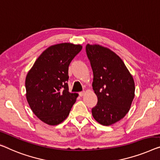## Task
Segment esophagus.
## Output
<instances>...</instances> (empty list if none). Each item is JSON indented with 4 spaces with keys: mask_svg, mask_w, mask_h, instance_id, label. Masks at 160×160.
<instances>
[{
    "mask_svg": "<svg viewBox=\"0 0 160 160\" xmlns=\"http://www.w3.org/2000/svg\"><path fill=\"white\" fill-rule=\"evenodd\" d=\"M85 91H82V92H79V95H80V97H82V96H83V95H85Z\"/></svg>",
    "mask_w": 160,
    "mask_h": 160,
    "instance_id": "1",
    "label": "esophagus"
}]
</instances>
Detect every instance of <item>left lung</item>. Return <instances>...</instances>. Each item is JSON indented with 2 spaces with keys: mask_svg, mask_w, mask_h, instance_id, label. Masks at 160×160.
Instances as JSON below:
<instances>
[{
  "mask_svg": "<svg viewBox=\"0 0 160 160\" xmlns=\"http://www.w3.org/2000/svg\"><path fill=\"white\" fill-rule=\"evenodd\" d=\"M86 53L93 72L92 89L98 97L92 115L101 125H112L129 111L135 95L134 81L122 59L110 49L88 44Z\"/></svg>",
  "mask_w": 160,
  "mask_h": 160,
  "instance_id": "8db88e82",
  "label": "left lung"
}]
</instances>
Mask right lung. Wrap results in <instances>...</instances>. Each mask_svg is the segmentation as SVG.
I'll use <instances>...</instances> for the list:
<instances>
[{
	"instance_id": "right-lung-1",
	"label": "right lung",
	"mask_w": 160,
	"mask_h": 160,
	"mask_svg": "<svg viewBox=\"0 0 160 160\" xmlns=\"http://www.w3.org/2000/svg\"><path fill=\"white\" fill-rule=\"evenodd\" d=\"M80 44L61 43L42 52L27 73L26 97L37 118L48 125L65 121L78 94L70 92L68 68L81 51Z\"/></svg>"
}]
</instances>
